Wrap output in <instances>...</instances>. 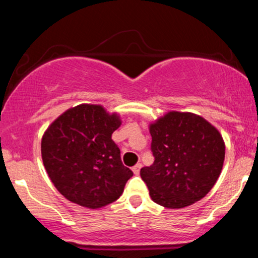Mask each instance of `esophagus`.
Masks as SVG:
<instances>
[{
	"label": "esophagus",
	"instance_id": "obj_1",
	"mask_svg": "<svg viewBox=\"0 0 258 258\" xmlns=\"http://www.w3.org/2000/svg\"><path fill=\"white\" fill-rule=\"evenodd\" d=\"M141 168H142V164H137V165H136V166H133V167H132L133 173H135V174H139V171H141Z\"/></svg>",
	"mask_w": 258,
	"mask_h": 258
}]
</instances>
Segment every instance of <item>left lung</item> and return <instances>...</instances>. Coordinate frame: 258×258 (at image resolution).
I'll return each instance as SVG.
<instances>
[{
	"label": "left lung",
	"instance_id": "left-lung-1",
	"mask_svg": "<svg viewBox=\"0 0 258 258\" xmlns=\"http://www.w3.org/2000/svg\"><path fill=\"white\" fill-rule=\"evenodd\" d=\"M152 166L141 177L154 203L183 209L203 199L223 167L226 146L221 133L193 112L170 111L149 127Z\"/></svg>",
	"mask_w": 258,
	"mask_h": 258
}]
</instances>
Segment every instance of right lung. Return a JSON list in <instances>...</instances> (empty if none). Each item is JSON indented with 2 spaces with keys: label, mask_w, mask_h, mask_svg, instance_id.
<instances>
[{
  "label": "right lung",
  "mask_w": 258,
  "mask_h": 258,
  "mask_svg": "<svg viewBox=\"0 0 258 258\" xmlns=\"http://www.w3.org/2000/svg\"><path fill=\"white\" fill-rule=\"evenodd\" d=\"M117 114L102 105L81 104L54 120L41 141L42 161L55 188L68 200L88 209L114 203L133 176L121 161L111 135Z\"/></svg>",
  "instance_id": "obj_1"
}]
</instances>
